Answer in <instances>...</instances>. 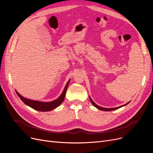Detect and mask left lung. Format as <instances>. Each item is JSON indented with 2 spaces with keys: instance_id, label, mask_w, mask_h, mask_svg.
Returning <instances> with one entry per match:
<instances>
[{
  "instance_id": "obj_1",
  "label": "left lung",
  "mask_w": 153,
  "mask_h": 153,
  "mask_svg": "<svg viewBox=\"0 0 153 153\" xmlns=\"http://www.w3.org/2000/svg\"><path fill=\"white\" fill-rule=\"evenodd\" d=\"M89 98H90V101H91V103L95 107H96L98 109H99V110H103V111H112V110H117V109H118V108H121V107H122V106H125V105H128L129 102H128V103H127L126 104H125V105H122V106H118V107H115V108H103V107H101V106H98V105H97L92 100V99L90 98L89 97Z\"/></svg>"
}]
</instances>
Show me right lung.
Here are the masks:
<instances>
[{
	"mask_svg": "<svg viewBox=\"0 0 153 153\" xmlns=\"http://www.w3.org/2000/svg\"><path fill=\"white\" fill-rule=\"evenodd\" d=\"M69 81H70V80L68 82V83L65 86V88H64V89L62 92V93L61 94V96H59V98H58L57 100H55L54 101H50V102H42V101H34V100H31L29 99H27L24 98V97L21 96L16 91V92L17 95L18 96V97L21 99V100L27 106H30V107L32 108L34 110L41 111V112H48V111L52 110L55 108H57V106H59L63 102L64 99L65 98V95L66 93V91L68 89V86L69 85Z\"/></svg>",
	"mask_w": 153,
	"mask_h": 153,
	"instance_id": "obj_1",
	"label": "right lung"
}]
</instances>
